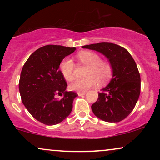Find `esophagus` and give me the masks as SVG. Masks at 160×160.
Masks as SVG:
<instances>
[{
  "instance_id": "1",
  "label": "esophagus",
  "mask_w": 160,
  "mask_h": 160,
  "mask_svg": "<svg viewBox=\"0 0 160 160\" xmlns=\"http://www.w3.org/2000/svg\"><path fill=\"white\" fill-rule=\"evenodd\" d=\"M86 94V92H78V95L79 96H81V95H84Z\"/></svg>"
}]
</instances>
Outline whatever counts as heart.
Instances as JSON below:
<instances>
[{"label": "heart", "mask_w": 160, "mask_h": 160, "mask_svg": "<svg viewBox=\"0 0 160 160\" xmlns=\"http://www.w3.org/2000/svg\"><path fill=\"white\" fill-rule=\"evenodd\" d=\"M78 59L82 65H87L86 78H78L70 84V89L78 92H85L92 87L98 82L99 85L105 84L113 75V66L109 62L101 60V56L91 51H81L77 55ZM59 69L62 76L68 81L74 78L75 65L72 59L65 58L61 62Z\"/></svg>", "instance_id": "1"}]
</instances>
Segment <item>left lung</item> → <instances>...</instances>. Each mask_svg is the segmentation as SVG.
Instances as JSON below:
<instances>
[{"mask_svg": "<svg viewBox=\"0 0 160 160\" xmlns=\"http://www.w3.org/2000/svg\"><path fill=\"white\" fill-rule=\"evenodd\" d=\"M82 48L102 53L113 66L111 81L92 105L93 113L105 122L124 120L132 111L140 95L141 78L135 60L126 49L112 43H93Z\"/></svg>", "mask_w": 160, "mask_h": 160, "instance_id": "left-lung-1", "label": "left lung"}]
</instances>
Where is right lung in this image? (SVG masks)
Returning a JSON list of instances; mask_svg holds the SVG:
<instances>
[{
  "mask_svg": "<svg viewBox=\"0 0 160 160\" xmlns=\"http://www.w3.org/2000/svg\"><path fill=\"white\" fill-rule=\"evenodd\" d=\"M75 50V47L44 46L29 56L22 69L19 83L22 102L32 117L42 123H59L72 111L73 101L78 95L66 91L67 82L59 65ZM56 94L63 97L57 99Z\"/></svg>",
  "mask_w": 160,
  "mask_h": 160,
  "instance_id": "add662e5",
  "label": "right lung"
}]
</instances>
